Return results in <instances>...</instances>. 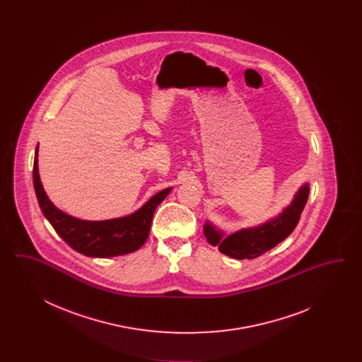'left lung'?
<instances>
[{
    "mask_svg": "<svg viewBox=\"0 0 362 362\" xmlns=\"http://www.w3.org/2000/svg\"><path fill=\"white\" fill-rule=\"evenodd\" d=\"M308 195L310 186L305 183L296 192L291 205L285 207L276 217L264 224L240 229L228 236L207 221L204 226L205 238L211 245H217L223 254L230 258H258L292 233L298 224L301 211L308 201Z\"/></svg>",
    "mask_w": 362,
    "mask_h": 362,
    "instance_id": "left-lung-1",
    "label": "left lung"
}]
</instances>
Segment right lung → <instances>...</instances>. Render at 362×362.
Listing matches in <instances>:
<instances>
[{
  "label": "right lung",
  "instance_id": "right-lung-1",
  "mask_svg": "<svg viewBox=\"0 0 362 362\" xmlns=\"http://www.w3.org/2000/svg\"><path fill=\"white\" fill-rule=\"evenodd\" d=\"M34 187L42 213L55 232L70 247L86 257L111 258L137 251L149 236L156 207L171 192V187L153 195L136 213L104 221H86L54 206L46 195L37 171V148L34 160Z\"/></svg>",
  "mask_w": 362,
  "mask_h": 362
}]
</instances>
